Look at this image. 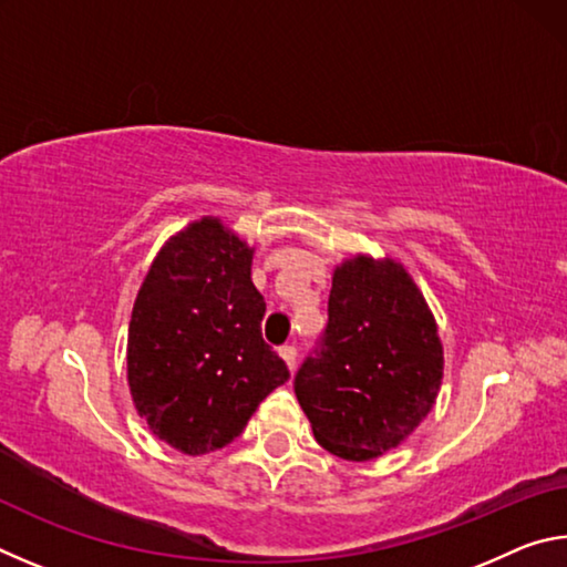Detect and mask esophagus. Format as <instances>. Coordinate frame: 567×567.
Returning <instances> with one entry per match:
<instances>
[{
  "mask_svg": "<svg viewBox=\"0 0 567 567\" xmlns=\"http://www.w3.org/2000/svg\"><path fill=\"white\" fill-rule=\"evenodd\" d=\"M280 354H282V360L287 362V368H295V362H297V348L295 344H282L280 348Z\"/></svg>",
  "mask_w": 567,
  "mask_h": 567,
  "instance_id": "esophagus-1",
  "label": "esophagus"
}]
</instances>
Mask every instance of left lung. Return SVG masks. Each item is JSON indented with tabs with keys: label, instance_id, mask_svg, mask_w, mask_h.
Instances as JSON below:
<instances>
[{
	"label": "left lung",
	"instance_id": "left-lung-1",
	"mask_svg": "<svg viewBox=\"0 0 567 567\" xmlns=\"http://www.w3.org/2000/svg\"><path fill=\"white\" fill-rule=\"evenodd\" d=\"M443 344L398 262L354 257L332 277L328 324L295 375L318 443L344 460L398 447L435 405Z\"/></svg>",
	"mask_w": 567,
	"mask_h": 567
}]
</instances>
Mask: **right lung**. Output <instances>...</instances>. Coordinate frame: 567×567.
Listing matches in <instances>:
<instances>
[{"label":"right lung","mask_w":567,"mask_h":567,"mask_svg":"<svg viewBox=\"0 0 567 567\" xmlns=\"http://www.w3.org/2000/svg\"><path fill=\"white\" fill-rule=\"evenodd\" d=\"M249 265L252 249L205 217L162 247L134 300V408L152 433L187 455L233 443L257 405L290 380L262 340L265 297Z\"/></svg>","instance_id":"right-lung-1"}]
</instances>
